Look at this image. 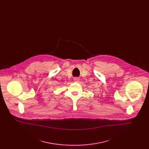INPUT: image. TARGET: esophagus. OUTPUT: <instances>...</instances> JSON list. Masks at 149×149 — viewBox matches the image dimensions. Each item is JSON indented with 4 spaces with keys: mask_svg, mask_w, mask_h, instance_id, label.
<instances>
[{
    "mask_svg": "<svg viewBox=\"0 0 149 149\" xmlns=\"http://www.w3.org/2000/svg\"><path fill=\"white\" fill-rule=\"evenodd\" d=\"M79 78H74V81H75V82H78V81H79Z\"/></svg>",
    "mask_w": 149,
    "mask_h": 149,
    "instance_id": "obj_1",
    "label": "esophagus"
}]
</instances>
